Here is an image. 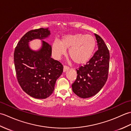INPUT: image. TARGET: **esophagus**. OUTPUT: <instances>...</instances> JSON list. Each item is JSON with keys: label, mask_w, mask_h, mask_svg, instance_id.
Returning a JSON list of instances; mask_svg holds the SVG:
<instances>
[{"label": "esophagus", "mask_w": 131, "mask_h": 131, "mask_svg": "<svg viewBox=\"0 0 131 131\" xmlns=\"http://www.w3.org/2000/svg\"><path fill=\"white\" fill-rule=\"evenodd\" d=\"M69 69V67L67 65H64L63 66V71H66V70H68Z\"/></svg>", "instance_id": "esophagus-1"}]
</instances>
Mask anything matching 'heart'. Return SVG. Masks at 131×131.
Returning a JSON list of instances; mask_svg holds the SVG:
<instances>
[{"mask_svg":"<svg viewBox=\"0 0 131 131\" xmlns=\"http://www.w3.org/2000/svg\"><path fill=\"white\" fill-rule=\"evenodd\" d=\"M96 47V40L89 34H74L65 36L61 41L55 40L52 44V52L56 58H60L69 49L71 59L77 64L84 63L90 59Z\"/></svg>","mask_w":131,"mask_h":131,"instance_id":"heart-1","label":"heart"}]
</instances>
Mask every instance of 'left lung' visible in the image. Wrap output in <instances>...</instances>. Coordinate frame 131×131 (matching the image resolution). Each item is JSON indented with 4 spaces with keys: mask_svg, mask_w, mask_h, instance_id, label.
Returning <instances> with one entry per match:
<instances>
[{
    "mask_svg": "<svg viewBox=\"0 0 131 131\" xmlns=\"http://www.w3.org/2000/svg\"><path fill=\"white\" fill-rule=\"evenodd\" d=\"M99 49L86 64L76 69L77 77L72 84L75 94L81 98L95 95L106 82L109 69V51L104 41L94 34Z\"/></svg>",
    "mask_w": 131,
    "mask_h": 131,
    "instance_id": "8db88e82",
    "label": "left lung"
}]
</instances>
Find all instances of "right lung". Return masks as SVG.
<instances>
[{
    "label": "right lung",
    "mask_w": 131,
    "mask_h": 131,
    "mask_svg": "<svg viewBox=\"0 0 131 131\" xmlns=\"http://www.w3.org/2000/svg\"><path fill=\"white\" fill-rule=\"evenodd\" d=\"M48 29L40 28L26 32L19 40L14 52L17 79L24 92L35 99H44L53 93L56 80L63 72L60 61L51 58L52 47L43 40L39 51L30 49L28 43L34 39L48 37Z\"/></svg>",
    "instance_id": "add662e5"
}]
</instances>
